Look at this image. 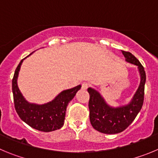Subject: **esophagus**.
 Wrapping results in <instances>:
<instances>
[{
	"label": "esophagus",
	"mask_w": 158,
	"mask_h": 158,
	"mask_svg": "<svg viewBox=\"0 0 158 158\" xmlns=\"http://www.w3.org/2000/svg\"><path fill=\"white\" fill-rule=\"evenodd\" d=\"M89 87V84L87 82H82V89H86Z\"/></svg>",
	"instance_id": "34e87169"
}]
</instances>
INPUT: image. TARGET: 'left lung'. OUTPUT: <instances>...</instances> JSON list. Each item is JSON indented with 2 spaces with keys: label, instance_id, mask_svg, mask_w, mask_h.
I'll list each match as a JSON object with an SVG mask.
<instances>
[{
  "label": "left lung",
  "instance_id": "8db88e82",
  "mask_svg": "<svg viewBox=\"0 0 158 158\" xmlns=\"http://www.w3.org/2000/svg\"><path fill=\"white\" fill-rule=\"evenodd\" d=\"M122 51L127 62L138 66L141 82L131 102L127 106L113 108L108 106L100 94L88 88L89 94V120L95 130L105 134H117L123 131L134 121L139 111L141 110L144 101V89L146 82V72L139 60L131 52Z\"/></svg>",
  "mask_w": 158,
  "mask_h": 158
}]
</instances>
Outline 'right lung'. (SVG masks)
<instances>
[{
	"label": "right lung",
	"mask_w": 158,
	"mask_h": 158,
	"mask_svg": "<svg viewBox=\"0 0 158 158\" xmlns=\"http://www.w3.org/2000/svg\"><path fill=\"white\" fill-rule=\"evenodd\" d=\"M23 60L17 66L12 79V93L17 114L23 121L36 130L49 132L60 129L64 123L67 106L81 86L79 85L72 89L64 90L55 98L54 100L47 104L36 105L29 103L23 97L17 86V78Z\"/></svg>",
	"instance_id": "right-lung-1"
}]
</instances>
